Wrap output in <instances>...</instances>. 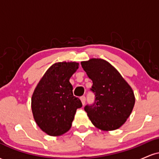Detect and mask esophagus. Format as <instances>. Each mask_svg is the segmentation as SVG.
Segmentation results:
<instances>
[{"mask_svg": "<svg viewBox=\"0 0 159 159\" xmlns=\"http://www.w3.org/2000/svg\"><path fill=\"white\" fill-rule=\"evenodd\" d=\"M81 101L82 104H83V105H84V104L86 102V97H85L84 96H81Z\"/></svg>", "mask_w": 159, "mask_h": 159, "instance_id": "1", "label": "esophagus"}]
</instances>
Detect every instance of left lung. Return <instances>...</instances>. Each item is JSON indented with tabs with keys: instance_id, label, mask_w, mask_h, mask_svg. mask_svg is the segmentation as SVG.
Segmentation results:
<instances>
[{
	"instance_id": "8db88e82",
	"label": "left lung",
	"mask_w": 159,
	"mask_h": 159,
	"mask_svg": "<svg viewBox=\"0 0 159 159\" xmlns=\"http://www.w3.org/2000/svg\"><path fill=\"white\" fill-rule=\"evenodd\" d=\"M81 66L92 80L91 92L94 102L87 105L84 110L96 127L112 131L125 123L134 105L132 87L108 62L91 59L81 62Z\"/></svg>"
}]
</instances>
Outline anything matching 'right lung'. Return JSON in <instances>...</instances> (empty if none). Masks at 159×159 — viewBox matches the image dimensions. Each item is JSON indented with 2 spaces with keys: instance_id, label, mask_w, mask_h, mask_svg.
I'll return each instance as SVG.
<instances>
[{
  "instance_id": "1",
  "label": "right lung",
  "mask_w": 159,
  "mask_h": 159,
  "mask_svg": "<svg viewBox=\"0 0 159 159\" xmlns=\"http://www.w3.org/2000/svg\"><path fill=\"white\" fill-rule=\"evenodd\" d=\"M78 63H57L46 71L36 86L31 98V108L36 124L51 136L68 132L75 114L82 107L81 100L73 96L69 78Z\"/></svg>"
}]
</instances>
